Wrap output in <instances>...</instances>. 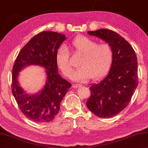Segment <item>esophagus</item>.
<instances>
[{"label": "esophagus", "mask_w": 148, "mask_h": 148, "mask_svg": "<svg viewBox=\"0 0 148 148\" xmlns=\"http://www.w3.org/2000/svg\"><path fill=\"white\" fill-rule=\"evenodd\" d=\"M79 86H80V84H72V88H78V87H79Z\"/></svg>", "instance_id": "esophagus-1"}]
</instances>
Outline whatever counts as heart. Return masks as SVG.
<instances>
[{"mask_svg": "<svg viewBox=\"0 0 148 148\" xmlns=\"http://www.w3.org/2000/svg\"><path fill=\"white\" fill-rule=\"evenodd\" d=\"M75 53L83 55L79 62L80 68L73 75L74 80L86 82L91 77L97 79L109 71L113 60V51L109 44H98L88 37L78 36L71 43ZM56 61L63 74L70 78L74 70L70 59L69 51L62 45L58 49Z\"/></svg>", "mask_w": 148, "mask_h": 148, "instance_id": "heart-1", "label": "heart"}]
</instances>
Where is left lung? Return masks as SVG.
<instances>
[{
	"label": "left lung",
	"instance_id": "obj_1",
	"mask_svg": "<svg viewBox=\"0 0 148 148\" xmlns=\"http://www.w3.org/2000/svg\"><path fill=\"white\" fill-rule=\"evenodd\" d=\"M109 43L113 51V60L107 76L90 88L87 107L99 118H111L125 109L136 89L138 62L135 51L120 35L107 29L88 32Z\"/></svg>",
	"mask_w": 148,
	"mask_h": 148
}]
</instances>
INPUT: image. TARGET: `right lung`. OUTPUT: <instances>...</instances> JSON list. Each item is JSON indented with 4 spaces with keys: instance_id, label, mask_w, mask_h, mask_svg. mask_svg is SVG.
<instances>
[{
    "instance_id": "right-lung-1",
    "label": "right lung",
    "mask_w": 148,
    "mask_h": 148,
    "mask_svg": "<svg viewBox=\"0 0 148 148\" xmlns=\"http://www.w3.org/2000/svg\"><path fill=\"white\" fill-rule=\"evenodd\" d=\"M66 37L54 32H43L32 38L21 49L14 62L12 77V92L25 117L38 124L52 121L71 84L58 74L56 55ZM28 65H39L46 69V85L38 95L25 93L18 84V72Z\"/></svg>"
}]
</instances>
